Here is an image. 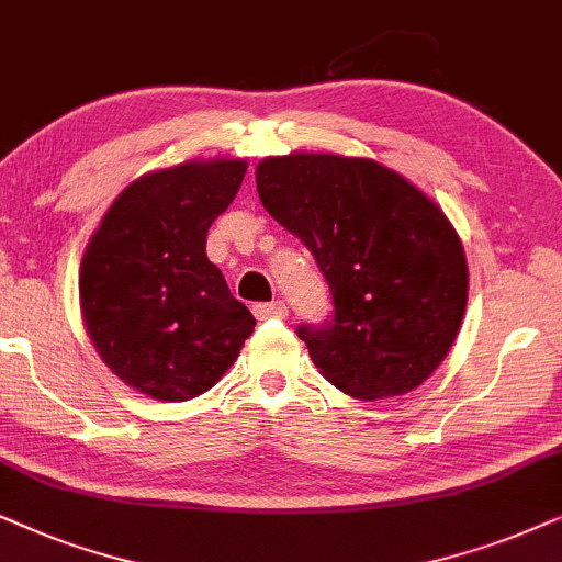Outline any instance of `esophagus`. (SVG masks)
Masks as SVG:
<instances>
[{
	"instance_id": "esophagus-1",
	"label": "esophagus",
	"mask_w": 562,
	"mask_h": 562,
	"mask_svg": "<svg viewBox=\"0 0 562 562\" xmlns=\"http://www.w3.org/2000/svg\"><path fill=\"white\" fill-rule=\"evenodd\" d=\"M254 316L259 321H267V318H285L288 316V308L282 301H274V303H259L254 305Z\"/></svg>"
}]
</instances>
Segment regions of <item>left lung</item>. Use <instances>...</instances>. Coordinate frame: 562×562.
<instances>
[{"label": "left lung", "mask_w": 562, "mask_h": 562, "mask_svg": "<svg viewBox=\"0 0 562 562\" xmlns=\"http://www.w3.org/2000/svg\"><path fill=\"white\" fill-rule=\"evenodd\" d=\"M257 192L331 290V321L297 326L321 375L362 401L422 385L468 305L465 251L442 207L398 171L336 154L261 159Z\"/></svg>", "instance_id": "obj_1"}]
</instances>
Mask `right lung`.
Segmentation results:
<instances>
[{
	"label": "right lung",
	"mask_w": 562,
	"mask_h": 562,
	"mask_svg": "<svg viewBox=\"0 0 562 562\" xmlns=\"http://www.w3.org/2000/svg\"><path fill=\"white\" fill-rule=\"evenodd\" d=\"M246 161H187L117 194L89 238L79 301L102 362L156 401L211 391L257 326L207 259L213 221L234 203Z\"/></svg>",
	"instance_id": "1"
}]
</instances>
